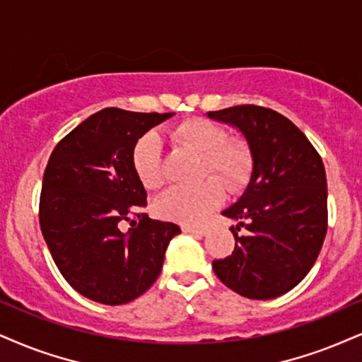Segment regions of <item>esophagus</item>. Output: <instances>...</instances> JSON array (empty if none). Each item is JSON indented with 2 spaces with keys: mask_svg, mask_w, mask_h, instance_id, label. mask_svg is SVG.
Masks as SVG:
<instances>
[{
  "mask_svg": "<svg viewBox=\"0 0 362 362\" xmlns=\"http://www.w3.org/2000/svg\"><path fill=\"white\" fill-rule=\"evenodd\" d=\"M182 231H185V233H191V235H206V228H194V226H188V225H185L181 228Z\"/></svg>",
  "mask_w": 362,
  "mask_h": 362,
  "instance_id": "esophagus-1",
  "label": "esophagus"
}]
</instances>
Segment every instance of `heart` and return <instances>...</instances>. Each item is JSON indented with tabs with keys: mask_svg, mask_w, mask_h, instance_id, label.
<instances>
[{
	"mask_svg": "<svg viewBox=\"0 0 362 362\" xmlns=\"http://www.w3.org/2000/svg\"><path fill=\"white\" fill-rule=\"evenodd\" d=\"M176 142L202 154V176L211 173L215 177L191 186H171L156 199V215L169 221L198 225L223 199V187L236 191L247 182L252 173V153L242 141L228 139L220 124L203 117H193L171 129ZM132 166L147 189L163 182L160 173V144L156 134L141 137L132 151Z\"/></svg>",
	"mask_w": 362,
	"mask_h": 362,
	"instance_id": "1",
	"label": "heart"
}]
</instances>
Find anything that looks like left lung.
Instances as JSON below:
<instances>
[{
    "label": "left lung",
    "instance_id": "obj_1",
    "mask_svg": "<svg viewBox=\"0 0 362 362\" xmlns=\"http://www.w3.org/2000/svg\"><path fill=\"white\" fill-rule=\"evenodd\" d=\"M247 139L253 160L238 202L221 213L231 226L235 250L213 270L226 287L267 300L288 292L309 274L327 231L324 163L304 132L282 114L258 105L208 112ZM247 235L238 237L239 226Z\"/></svg>",
    "mask_w": 362,
    "mask_h": 362
}]
</instances>
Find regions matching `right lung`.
<instances>
[{
    "label": "right lung",
    "instance_id": "add662e5",
    "mask_svg": "<svg viewBox=\"0 0 362 362\" xmlns=\"http://www.w3.org/2000/svg\"><path fill=\"white\" fill-rule=\"evenodd\" d=\"M173 112L107 107L78 124L48 159L40 228L64 279L90 300L120 305L156 282L174 223L139 213L147 193L132 166L137 141ZM137 216L139 222L131 221ZM122 221H131L127 232Z\"/></svg>",
    "mask_w": 362,
    "mask_h": 362
}]
</instances>
